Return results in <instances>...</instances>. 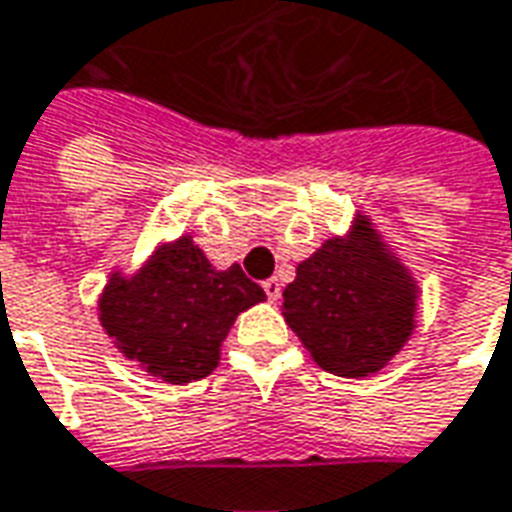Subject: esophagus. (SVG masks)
Returning a JSON list of instances; mask_svg holds the SVG:
<instances>
[{
  "instance_id": "1",
  "label": "esophagus",
  "mask_w": 512,
  "mask_h": 512,
  "mask_svg": "<svg viewBox=\"0 0 512 512\" xmlns=\"http://www.w3.org/2000/svg\"><path fill=\"white\" fill-rule=\"evenodd\" d=\"M264 292H267V297H270V300H278V297H281V281H278V278H267V281H264Z\"/></svg>"
}]
</instances>
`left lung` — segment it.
I'll return each mask as SVG.
<instances>
[{
	"mask_svg": "<svg viewBox=\"0 0 512 512\" xmlns=\"http://www.w3.org/2000/svg\"><path fill=\"white\" fill-rule=\"evenodd\" d=\"M416 281L380 242L369 217L297 264L284 289V320L311 358L339 378H366L413 333Z\"/></svg>",
	"mask_w": 512,
	"mask_h": 512,
	"instance_id": "8db88e82",
	"label": "left lung"
}]
</instances>
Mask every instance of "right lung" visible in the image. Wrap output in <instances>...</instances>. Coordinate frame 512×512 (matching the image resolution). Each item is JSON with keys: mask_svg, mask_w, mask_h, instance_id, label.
Segmentation results:
<instances>
[{"mask_svg": "<svg viewBox=\"0 0 512 512\" xmlns=\"http://www.w3.org/2000/svg\"><path fill=\"white\" fill-rule=\"evenodd\" d=\"M262 300L264 289L239 264L215 270L192 237H179L132 278L112 273L99 320L126 358L184 386L212 375L237 314Z\"/></svg>", "mask_w": 512, "mask_h": 512, "instance_id": "obj_1", "label": "right lung"}]
</instances>
